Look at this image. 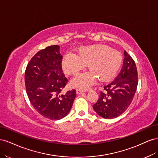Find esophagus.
Returning a JSON list of instances; mask_svg holds the SVG:
<instances>
[{
	"label": "esophagus",
	"mask_w": 158,
	"mask_h": 158,
	"mask_svg": "<svg viewBox=\"0 0 158 158\" xmlns=\"http://www.w3.org/2000/svg\"><path fill=\"white\" fill-rule=\"evenodd\" d=\"M85 92L84 90H82V89H76V94H77L78 95H80V94H82V93H84Z\"/></svg>",
	"instance_id": "esophagus-1"
}]
</instances>
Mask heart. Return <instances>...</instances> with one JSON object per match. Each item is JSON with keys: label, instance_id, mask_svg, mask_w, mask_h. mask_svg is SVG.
<instances>
[{"label": "heart", "instance_id": "b5f03b06", "mask_svg": "<svg viewBox=\"0 0 158 158\" xmlns=\"http://www.w3.org/2000/svg\"><path fill=\"white\" fill-rule=\"evenodd\" d=\"M121 63L122 56L118 51L99 44L80 47L76 51V56L66 54L62 61V67L66 74L76 75L88 66L90 72L76 76L70 83L73 87L86 89L94 85L97 78L102 82L111 80Z\"/></svg>", "mask_w": 158, "mask_h": 158}]
</instances>
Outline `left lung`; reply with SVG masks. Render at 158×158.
Wrapping results in <instances>:
<instances>
[{
	"label": "left lung",
	"mask_w": 158,
	"mask_h": 158,
	"mask_svg": "<svg viewBox=\"0 0 158 158\" xmlns=\"http://www.w3.org/2000/svg\"><path fill=\"white\" fill-rule=\"evenodd\" d=\"M123 67L113 82L104 86L100 92L94 111L105 118H113L121 115L130 106L138 85V73L135 60L127 51L124 52Z\"/></svg>",
	"instance_id": "1"
}]
</instances>
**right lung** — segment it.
<instances>
[{
    "instance_id": "add662e5",
    "label": "right lung",
    "mask_w": 158,
    "mask_h": 158,
    "mask_svg": "<svg viewBox=\"0 0 158 158\" xmlns=\"http://www.w3.org/2000/svg\"><path fill=\"white\" fill-rule=\"evenodd\" d=\"M59 48L55 45L38 51L25 72L26 93L32 106L42 116L54 121L67 115L76 98L75 89L61 94L68 79L63 73Z\"/></svg>"
}]
</instances>
